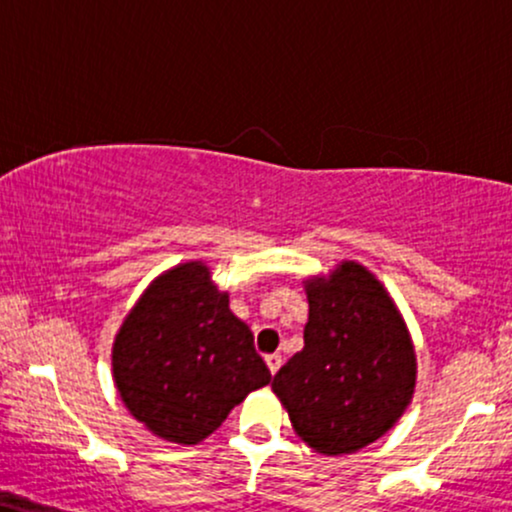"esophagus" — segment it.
Instances as JSON below:
<instances>
[{
	"label": "esophagus",
	"instance_id": "1",
	"mask_svg": "<svg viewBox=\"0 0 512 512\" xmlns=\"http://www.w3.org/2000/svg\"><path fill=\"white\" fill-rule=\"evenodd\" d=\"M264 362H267V367H269V372H272V374H276V372H279V367H281V355L279 353H274V355H267V357H264Z\"/></svg>",
	"mask_w": 512,
	"mask_h": 512
}]
</instances>
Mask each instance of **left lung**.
I'll return each mask as SVG.
<instances>
[{"label": "left lung", "mask_w": 512, "mask_h": 512, "mask_svg": "<svg viewBox=\"0 0 512 512\" xmlns=\"http://www.w3.org/2000/svg\"><path fill=\"white\" fill-rule=\"evenodd\" d=\"M303 283L305 346L276 372L272 389L312 451L355 453L408 410L415 346L386 286L360 262L343 260Z\"/></svg>", "instance_id": "1"}]
</instances>
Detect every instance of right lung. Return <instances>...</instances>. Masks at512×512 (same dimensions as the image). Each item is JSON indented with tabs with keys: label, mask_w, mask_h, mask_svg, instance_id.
I'll list each match as a JSON object with an SVG mask.
<instances>
[{
	"label": "right lung",
	"mask_w": 512,
	"mask_h": 512,
	"mask_svg": "<svg viewBox=\"0 0 512 512\" xmlns=\"http://www.w3.org/2000/svg\"><path fill=\"white\" fill-rule=\"evenodd\" d=\"M252 341L207 262L176 264L145 288L116 331L114 386L147 432L195 446L272 379Z\"/></svg>",
	"instance_id": "add662e5"
}]
</instances>
